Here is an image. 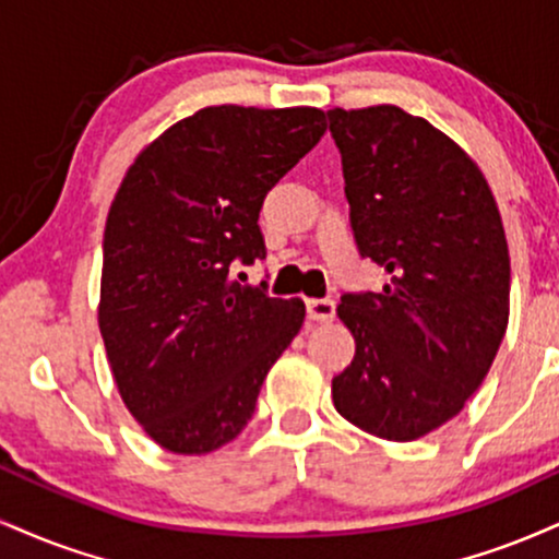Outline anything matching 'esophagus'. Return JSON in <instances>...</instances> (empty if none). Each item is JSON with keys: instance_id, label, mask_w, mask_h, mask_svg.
Masks as SVG:
<instances>
[{"instance_id": "34e87169", "label": "esophagus", "mask_w": 559, "mask_h": 559, "mask_svg": "<svg viewBox=\"0 0 559 559\" xmlns=\"http://www.w3.org/2000/svg\"><path fill=\"white\" fill-rule=\"evenodd\" d=\"M309 320L331 322L335 318V301L333 299H307Z\"/></svg>"}]
</instances>
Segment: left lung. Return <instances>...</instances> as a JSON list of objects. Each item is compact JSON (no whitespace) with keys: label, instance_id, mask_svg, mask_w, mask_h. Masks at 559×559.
<instances>
[{"label":"left lung","instance_id":"8db88e82","mask_svg":"<svg viewBox=\"0 0 559 559\" xmlns=\"http://www.w3.org/2000/svg\"><path fill=\"white\" fill-rule=\"evenodd\" d=\"M361 258L382 294H344L335 312L356 354L333 378L335 412L382 440L412 442L466 406L510 314V254L479 166L399 106L331 109Z\"/></svg>","mask_w":559,"mask_h":559}]
</instances>
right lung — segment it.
Listing matches in <instances>:
<instances>
[{
  "instance_id": "1",
  "label": "right lung",
  "mask_w": 559,
  "mask_h": 559,
  "mask_svg": "<svg viewBox=\"0 0 559 559\" xmlns=\"http://www.w3.org/2000/svg\"><path fill=\"white\" fill-rule=\"evenodd\" d=\"M325 134L312 106H207L140 151L109 207L98 328L124 406L151 440L205 455L252 419L305 301L234 281L265 260V194Z\"/></svg>"
}]
</instances>
